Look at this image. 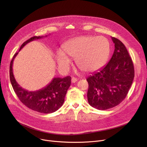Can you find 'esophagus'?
I'll return each instance as SVG.
<instances>
[{
    "label": "esophagus",
    "mask_w": 147,
    "mask_h": 147,
    "mask_svg": "<svg viewBox=\"0 0 147 147\" xmlns=\"http://www.w3.org/2000/svg\"><path fill=\"white\" fill-rule=\"evenodd\" d=\"M77 81H78V79H77L76 78H72V79H71V82L72 83H76Z\"/></svg>",
    "instance_id": "1"
}]
</instances>
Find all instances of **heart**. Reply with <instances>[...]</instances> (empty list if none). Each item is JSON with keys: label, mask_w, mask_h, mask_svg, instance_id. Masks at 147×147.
Here are the masks:
<instances>
[{"label": "heart", "mask_w": 147, "mask_h": 147, "mask_svg": "<svg viewBox=\"0 0 147 147\" xmlns=\"http://www.w3.org/2000/svg\"><path fill=\"white\" fill-rule=\"evenodd\" d=\"M67 55L75 58L78 67L84 72H91L101 67L110 52V45L107 38L99 36H84L78 37L67 41L63 46ZM58 65L67 69L70 59L61 51L57 54Z\"/></svg>", "instance_id": "1"}]
</instances>
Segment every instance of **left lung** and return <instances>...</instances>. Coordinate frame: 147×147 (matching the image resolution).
<instances>
[{
  "instance_id": "obj_1",
  "label": "left lung",
  "mask_w": 147,
  "mask_h": 147,
  "mask_svg": "<svg viewBox=\"0 0 147 147\" xmlns=\"http://www.w3.org/2000/svg\"><path fill=\"white\" fill-rule=\"evenodd\" d=\"M115 49L104 67L87 78L89 104L100 110L111 109L126 97L135 77L132 58L120 40L112 37Z\"/></svg>"
}]
</instances>
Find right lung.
I'll return each instance as SVG.
<instances>
[{
	"mask_svg": "<svg viewBox=\"0 0 147 147\" xmlns=\"http://www.w3.org/2000/svg\"><path fill=\"white\" fill-rule=\"evenodd\" d=\"M42 37L33 36L22 43L20 51L28 42ZM18 54L15 53L10 63L9 78L15 93L20 101L30 109L38 113L49 114L58 110L63 105L67 90L71 85V77L53 78L47 86L36 92H28L20 86L12 72L13 61Z\"/></svg>",
	"mask_w": 147,
	"mask_h": 147,
	"instance_id": "add662e5",
	"label": "right lung"
}]
</instances>
